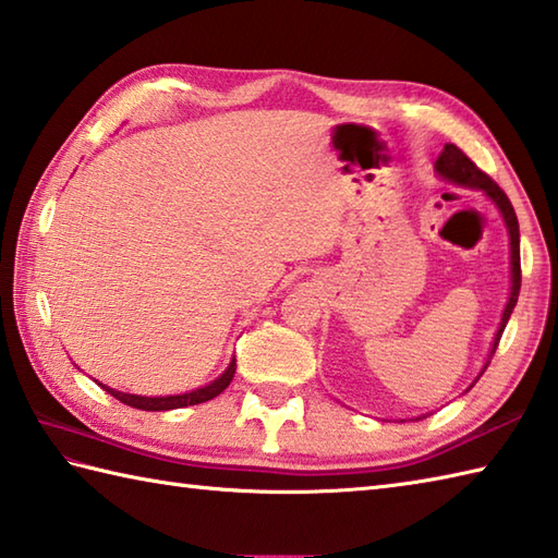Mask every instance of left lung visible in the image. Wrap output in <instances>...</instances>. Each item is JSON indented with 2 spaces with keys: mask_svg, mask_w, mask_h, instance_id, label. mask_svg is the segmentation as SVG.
<instances>
[{
  "mask_svg": "<svg viewBox=\"0 0 558 558\" xmlns=\"http://www.w3.org/2000/svg\"><path fill=\"white\" fill-rule=\"evenodd\" d=\"M435 169H438V173L440 177H445L447 181H452V183H460V185H466V189H476V191H484L490 201H494L496 205H498V210H500V215H504V220H506V227H508V234H510V272H512V288H510V300H508V304H506V312H504V319H500V329H498V333H496V341H494V348H490V355L496 353V348H498V341H500V336H504V329H506V324H508V319H510V314H512V310H515V304H518V294H520V280H522V276H520V227H518V215H515V210H512V203L508 201V195H506V191L500 189V185L488 177L486 171H482L476 167V163L469 159L464 151L457 147V145H445V149H442V155L438 157V161H435ZM486 367H488V363H486ZM486 367L482 369V375L486 373ZM474 387V385H472Z\"/></svg>",
  "mask_w": 558,
  "mask_h": 558,
  "instance_id": "1",
  "label": "left lung"
}]
</instances>
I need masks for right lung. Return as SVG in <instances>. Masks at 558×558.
Listing matches in <instances>:
<instances>
[{
	"instance_id": "1",
	"label": "right lung",
	"mask_w": 558,
	"mask_h": 558,
	"mask_svg": "<svg viewBox=\"0 0 558 558\" xmlns=\"http://www.w3.org/2000/svg\"><path fill=\"white\" fill-rule=\"evenodd\" d=\"M234 369H236V360H232L225 373L217 377L215 381H210L207 387L189 391V395H177V397H135V395H125V391H116L111 387H104V385L101 387L108 391V395L116 397L118 401H123L125 407H133V409H140V411H169V409L195 407V403L210 401L217 395H222V391L229 387V381H232V377H234Z\"/></svg>"
}]
</instances>
